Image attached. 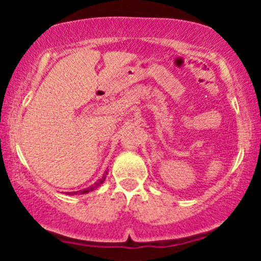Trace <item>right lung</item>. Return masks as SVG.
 <instances>
[{
    "label": "right lung",
    "instance_id": "1",
    "mask_svg": "<svg viewBox=\"0 0 261 261\" xmlns=\"http://www.w3.org/2000/svg\"><path fill=\"white\" fill-rule=\"evenodd\" d=\"M106 176H107V173L106 174H104L103 176H101V178L99 179V180H98L97 182H95L94 185H92V187H89V188H87V189H85V190H81V191H74V193H71V194H79V193H81V194H86V193H89V191H92V190H94L95 188H98L99 187V185L101 184V182H103L104 180H106Z\"/></svg>",
    "mask_w": 261,
    "mask_h": 261
}]
</instances>
